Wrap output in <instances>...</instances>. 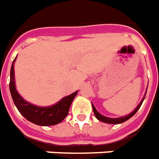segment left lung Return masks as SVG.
Instances as JSON below:
<instances>
[{"label": "left lung", "mask_w": 159, "mask_h": 159, "mask_svg": "<svg viewBox=\"0 0 159 159\" xmlns=\"http://www.w3.org/2000/svg\"><path fill=\"white\" fill-rule=\"evenodd\" d=\"M146 93H147V92H146ZM144 98H145V95H144V97L142 98V100L141 101V103L137 105L135 110H134L133 112H131L130 114H129L128 116H123V117H120V118H109V117H105V116H102L100 115L99 113L98 112L96 109H95V107L93 106V104H92V106H93V113H94L95 116H96V118L98 120H100L102 122H104V123H108V124H120V123H122V122L126 121L127 120H129L130 118H131L132 116L137 112V110L140 109V107L142 105V102L144 100Z\"/></svg>", "instance_id": "8db88e82"}]
</instances>
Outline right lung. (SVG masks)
Listing matches in <instances>:
<instances>
[{"label":"right lung","instance_id":"1","mask_svg":"<svg viewBox=\"0 0 159 159\" xmlns=\"http://www.w3.org/2000/svg\"><path fill=\"white\" fill-rule=\"evenodd\" d=\"M14 59L10 73V83L9 88L12 100L15 105L21 113V115L32 123L39 125H54L61 122L69 112V109L74 98L76 97L77 91L70 95L65 97L59 103L50 107H37L31 103L26 102L21 97L16 90L15 81H14Z\"/></svg>","mask_w":159,"mask_h":159}]
</instances>
